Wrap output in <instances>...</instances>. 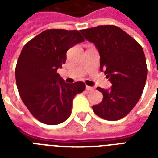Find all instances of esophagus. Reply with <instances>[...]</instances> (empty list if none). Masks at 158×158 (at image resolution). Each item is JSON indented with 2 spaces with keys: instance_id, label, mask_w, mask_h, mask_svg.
Instances as JSON below:
<instances>
[{
  "instance_id": "esophagus-1",
  "label": "esophagus",
  "mask_w": 158,
  "mask_h": 158,
  "mask_svg": "<svg viewBox=\"0 0 158 158\" xmlns=\"http://www.w3.org/2000/svg\"><path fill=\"white\" fill-rule=\"evenodd\" d=\"M86 89H87V90H93V89H94V88H93V87H90V86H86Z\"/></svg>"
}]
</instances>
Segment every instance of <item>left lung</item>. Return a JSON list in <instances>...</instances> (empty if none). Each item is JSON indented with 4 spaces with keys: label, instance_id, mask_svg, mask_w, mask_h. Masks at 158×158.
Wrapping results in <instances>:
<instances>
[{
    "label": "left lung",
    "instance_id": "obj_1",
    "mask_svg": "<svg viewBox=\"0 0 158 158\" xmlns=\"http://www.w3.org/2000/svg\"><path fill=\"white\" fill-rule=\"evenodd\" d=\"M95 44L100 54V69L112 83L109 89L97 87L102 101L92 106L102 118L115 121L135 107L146 85L147 68L142 47L135 40L114 25H102L80 30Z\"/></svg>",
    "mask_w": 158,
    "mask_h": 158
}]
</instances>
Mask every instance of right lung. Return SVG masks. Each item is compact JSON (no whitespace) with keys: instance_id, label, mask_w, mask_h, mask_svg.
Returning a JSON list of instances; mask_svg holds the SVG:
<instances>
[{"instance_id":"obj_1","label":"right lung","mask_w":158,"mask_h":158,"mask_svg":"<svg viewBox=\"0 0 158 158\" xmlns=\"http://www.w3.org/2000/svg\"><path fill=\"white\" fill-rule=\"evenodd\" d=\"M85 41L78 30L47 29L23 48L15 69L23 102L40 122L56 125L71 115L74 96L85 89L83 82L67 84L56 73L67 51Z\"/></svg>"}]
</instances>
